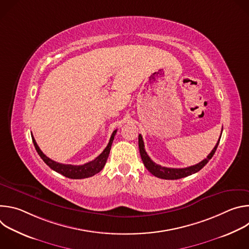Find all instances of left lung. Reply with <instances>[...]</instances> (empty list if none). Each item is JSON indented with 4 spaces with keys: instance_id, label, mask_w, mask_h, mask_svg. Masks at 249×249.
<instances>
[{
    "instance_id": "left-lung-1",
    "label": "left lung",
    "mask_w": 249,
    "mask_h": 249,
    "mask_svg": "<svg viewBox=\"0 0 249 249\" xmlns=\"http://www.w3.org/2000/svg\"><path fill=\"white\" fill-rule=\"evenodd\" d=\"M220 139H221V136H220ZM220 139L218 141V143L216 144L215 148L212 150V152L208 155V157L205 160H203L202 161H200L199 163H197L195 165H191V166L184 167V168H169V167L161 166V165L157 164L156 162H154L151 160V158L148 156V154L146 153L144 141H143V137H142V135H139V150H140V155H141L142 160H143L146 168L153 175L159 177V178L173 180V179L182 178V177H186V176L191 175L193 173H196L200 169H202L208 163V161L212 159V157L214 156V154H215V152L218 148V145L220 143Z\"/></svg>"
}]
</instances>
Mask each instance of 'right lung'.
<instances>
[{"label":"right lung","instance_id":"right-lung-1","mask_svg":"<svg viewBox=\"0 0 249 249\" xmlns=\"http://www.w3.org/2000/svg\"><path fill=\"white\" fill-rule=\"evenodd\" d=\"M116 132H117V130L113 131L107 147L103 150V152L97 158H95L93 160L87 162L85 164H82V165L63 164V163H59L57 161L52 160L51 159H49L42 153V151L39 149L38 145L36 144V142H35L33 136H31V137H32V142H33V145L35 147V150H36V152L38 153L40 158L50 168H52L53 170H55L58 173H61L64 176L68 177V178L82 179V178H88V177L93 176L94 174L98 173L104 167L106 160H107V159H108L112 142L114 140Z\"/></svg>","mask_w":249,"mask_h":249}]
</instances>
